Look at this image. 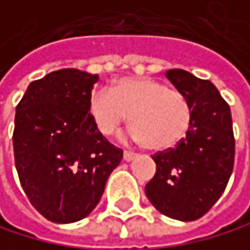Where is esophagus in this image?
Instances as JSON below:
<instances>
[{
  "label": "esophagus",
  "mask_w": 250,
  "mask_h": 250,
  "mask_svg": "<svg viewBox=\"0 0 250 250\" xmlns=\"http://www.w3.org/2000/svg\"><path fill=\"white\" fill-rule=\"evenodd\" d=\"M137 156L134 154V152H131V151H125L124 152V160L125 162H131V160H134Z\"/></svg>",
  "instance_id": "obj_1"
}]
</instances>
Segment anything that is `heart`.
Listing matches in <instances>:
<instances>
[{
  "label": "heart",
  "instance_id": "b5f03b06",
  "mask_svg": "<svg viewBox=\"0 0 250 250\" xmlns=\"http://www.w3.org/2000/svg\"><path fill=\"white\" fill-rule=\"evenodd\" d=\"M88 111L104 136L114 134L129 114V134L151 151L175 146L192 122L186 96L151 78H122L111 90L94 91Z\"/></svg>",
  "mask_w": 250,
  "mask_h": 250
}]
</instances>
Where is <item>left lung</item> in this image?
Returning <instances> with one entry per match:
<instances>
[{"label":"left lung","mask_w":250,"mask_h":250,"mask_svg":"<svg viewBox=\"0 0 250 250\" xmlns=\"http://www.w3.org/2000/svg\"><path fill=\"white\" fill-rule=\"evenodd\" d=\"M192 110V122L175 148L159 152L145 194L159 212L180 222L203 217L222 197L234 168L235 140L229 105L209 81L172 68L165 73Z\"/></svg>","instance_id":"obj_1"}]
</instances>
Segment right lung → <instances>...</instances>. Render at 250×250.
Segmentation results:
<instances>
[{
	"label": "right lung",
	"mask_w": 250,
	"mask_h": 250,
	"mask_svg": "<svg viewBox=\"0 0 250 250\" xmlns=\"http://www.w3.org/2000/svg\"><path fill=\"white\" fill-rule=\"evenodd\" d=\"M98 75L58 70L33 81L16 106L13 149L28 200L53 223H75L98 206L124 151L88 111Z\"/></svg>",
	"instance_id": "obj_1"
}]
</instances>
